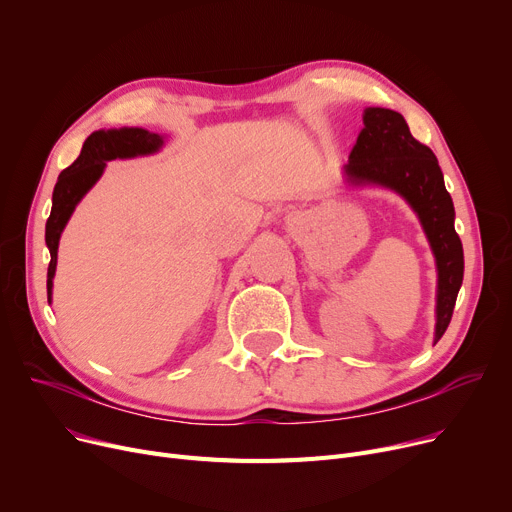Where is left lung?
<instances>
[{"mask_svg":"<svg viewBox=\"0 0 512 512\" xmlns=\"http://www.w3.org/2000/svg\"><path fill=\"white\" fill-rule=\"evenodd\" d=\"M363 130L344 166L351 184H378L405 199L425 230L438 267L436 334L438 342L452 319L463 284V245L454 230V205L434 151L419 143L398 112L367 107Z\"/></svg>","mask_w":512,"mask_h":512,"instance_id":"8db88e82","label":"left lung"}]
</instances>
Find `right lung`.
Here are the masks:
<instances>
[{"label":"right lung","instance_id":"right-lung-1","mask_svg":"<svg viewBox=\"0 0 512 512\" xmlns=\"http://www.w3.org/2000/svg\"><path fill=\"white\" fill-rule=\"evenodd\" d=\"M164 145V137L145 128H110V130H95L91 137L85 141L83 151L76 157L72 166H68L53 188V203L49 220L45 224V242L51 255L47 267V297L51 301V286L53 276H56V263H58V245L62 230L66 228L70 215L78 201L83 199L89 188L99 180L103 174L105 161H112L116 157H137V155H151L159 151Z\"/></svg>","mask_w":512,"mask_h":512}]
</instances>
